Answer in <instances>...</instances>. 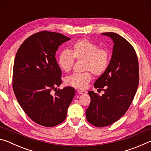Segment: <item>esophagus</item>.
Instances as JSON below:
<instances>
[{"instance_id":"obj_1","label":"esophagus","mask_w":151,"mask_h":151,"mask_svg":"<svg viewBox=\"0 0 151 151\" xmlns=\"http://www.w3.org/2000/svg\"><path fill=\"white\" fill-rule=\"evenodd\" d=\"M77 93L79 94H86L87 92L85 91H82V90H78L77 91Z\"/></svg>"}]
</instances>
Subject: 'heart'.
I'll return each instance as SVG.
<instances>
[{
	"mask_svg": "<svg viewBox=\"0 0 151 151\" xmlns=\"http://www.w3.org/2000/svg\"><path fill=\"white\" fill-rule=\"evenodd\" d=\"M75 59L83 60V70L81 73H74L65 78V83L72 87L84 89L93 78L91 72L96 76H101L108 69L111 54L106 48H99V45L88 39H81L72 45L70 49L64 50L58 58V64L65 72L72 69Z\"/></svg>",
	"mask_w": 151,
	"mask_h": 151,
	"instance_id": "heart-1",
	"label": "heart"
}]
</instances>
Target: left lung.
I'll list each match as a JSON object with an SVG mask.
<instances>
[{"label": "left lung", "instance_id": "8db88e82", "mask_svg": "<svg viewBox=\"0 0 151 151\" xmlns=\"http://www.w3.org/2000/svg\"><path fill=\"white\" fill-rule=\"evenodd\" d=\"M113 40L112 58L108 69L94 84L99 96L88 91L91 103L86 111L89 123L97 127L109 126L124 115L133 101L139 85L137 55L131 43L114 32H104Z\"/></svg>", "mask_w": 151, "mask_h": 151}]
</instances>
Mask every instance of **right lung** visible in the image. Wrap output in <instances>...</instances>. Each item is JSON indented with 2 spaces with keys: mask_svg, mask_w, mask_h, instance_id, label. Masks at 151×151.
I'll use <instances>...</instances> for the list:
<instances>
[{
  "mask_svg": "<svg viewBox=\"0 0 151 151\" xmlns=\"http://www.w3.org/2000/svg\"><path fill=\"white\" fill-rule=\"evenodd\" d=\"M70 39L58 32H37L22 42L14 58L12 88L15 96L27 116L42 126L55 127L65 121L75 94L71 86L51 93L62 82L56 52Z\"/></svg>",
  "mask_w": 151,
  "mask_h": 151,
  "instance_id": "obj_1",
  "label": "right lung"
}]
</instances>
